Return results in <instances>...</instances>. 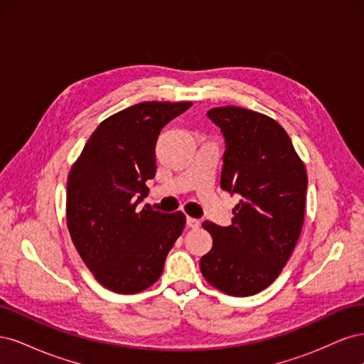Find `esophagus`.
<instances>
[{
    "label": "esophagus",
    "mask_w": 364,
    "mask_h": 364,
    "mask_svg": "<svg viewBox=\"0 0 364 364\" xmlns=\"http://www.w3.org/2000/svg\"><path fill=\"white\" fill-rule=\"evenodd\" d=\"M186 226H188V228H193V229L199 228V226H200V220L193 218V217H186Z\"/></svg>",
    "instance_id": "obj_1"
}]
</instances>
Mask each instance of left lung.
<instances>
[{
    "mask_svg": "<svg viewBox=\"0 0 364 364\" xmlns=\"http://www.w3.org/2000/svg\"><path fill=\"white\" fill-rule=\"evenodd\" d=\"M208 118L225 136L220 185L240 196L230 226L203 222L213 249L200 259L203 278L230 296H252L279 277L299 240L306 171L291 139L273 118L237 106Z\"/></svg>",
    "mask_w": 364,
    "mask_h": 364,
    "instance_id": "obj_1",
    "label": "left lung"
}]
</instances>
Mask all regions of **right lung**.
I'll return each mask as SVG.
<instances>
[{
  "label": "right lung",
  "instance_id": "obj_1",
  "mask_svg": "<svg viewBox=\"0 0 364 364\" xmlns=\"http://www.w3.org/2000/svg\"><path fill=\"white\" fill-rule=\"evenodd\" d=\"M191 102H144L102 121L73 165L67 223L73 243L95 279L115 293L149 289L182 234L185 215L139 203L155 178L159 132Z\"/></svg>",
  "mask_w": 364,
  "mask_h": 364
}]
</instances>
